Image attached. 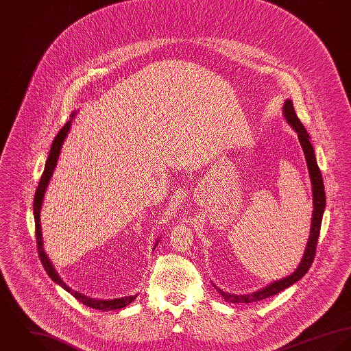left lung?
<instances>
[{"instance_id": "obj_1", "label": "left lung", "mask_w": 351, "mask_h": 351, "mask_svg": "<svg viewBox=\"0 0 351 351\" xmlns=\"http://www.w3.org/2000/svg\"><path fill=\"white\" fill-rule=\"evenodd\" d=\"M282 116L285 118V121L288 122V125L299 136V141H300V145L303 148L306 161H307V167H308V172H310L313 211H312L311 230H310L308 242H307L304 254H303L298 268L293 272L291 273L289 276H285L284 278H280V280H276L273 282H269L268 285L263 287L261 289H258L256 292L246 293V295H234V293H229V292L222 291L221 288H218L213 282L214 288L229 303H254V302H260V300H264L267 298H271L273 295H277L278 292L284 291L285 288H288L292 284H295L296 281H299L306 273L308 272L312 261H313V257H315L316 243H317V238H319V233H320L322 218H323V213H324V208H326V193H324L323 178H322L320 169L317 167L315 151H313V147H312L311 141H310L311 137L307 133V130L303 126V123L300 122V119L298 118V114H296V112L293 109V104H292L291 99H285L284 106H282Z\"/></svg>"}]
</instances>
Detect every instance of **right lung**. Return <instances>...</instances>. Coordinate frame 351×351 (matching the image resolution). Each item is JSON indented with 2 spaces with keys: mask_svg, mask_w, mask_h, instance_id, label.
I'll return each mask as SVG.
<instances>
[{
  "mask_svg": "<svg viewBox=\"0 0 351 351\" xmlns=\"http://www.w3.org/2000/svg\"><path fill=\"white\" fill-rule=\"evenodd\" d=\"M77 116V112H74L71 114L70 121L60 129V132L56 134L52 145H51V151H49V155L47 157V161H45V165H44V171H43V175L40 178L39 186H38V190H36V194H35V200H34V217H35V223H36V241H38V249H39L40 260L43 263V267L45 269V272L48 273V276L58 284L60 285L63 289H66L67 292H70L77 300H79L80 303H83L84 306L87 307H91V308H95V310H101V311H112V310H119V308H123L126 307L128 304H130L136 298L137 295H133V296H123V298H117V299H110V300H102V299H93V298H88L83 293H79L77 291H74L73 288H70L63 280L62 277L59 276V273L56 272V269L53 268L51 260L48 258L47 253L44 252V241H43V233H41V221H40V213H41V206H43V202H44V195L47 191V187H48V183L52 178V173H53V169L58 164V158L60 155V151H62V147H63V143L70 132V128H71V123H73V119ZM156 242H155V246L154 249L156 247Z\"/></svg>",
  "mask_w": 351,
  "mask_h": 351,
  "instance_id": "add662e5",
  "label": "right lung"
}]
</instances>
